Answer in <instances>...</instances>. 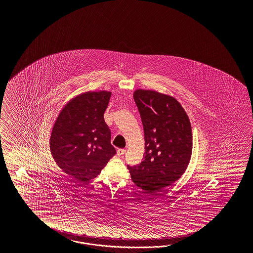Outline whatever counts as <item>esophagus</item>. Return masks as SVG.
Returning <instances> with one entry per match:
<instances>
[{"label": "esophagus", "mask_w": 253, "mask_h": 253, "mask_svg": "<svg viewBox=\"0 0 253 253\" xmlns=\"http://www.w3.org/2000/svg\"><path fill=\"white\" fill-rule=\"evenodd\" d=\"M126 152V150L125 149H122V148H120V149H118V151H117V155L119 156V157H122L123 156L124 154Z\"/></svg>", "instance_id": "34e87169"}]
</instances>
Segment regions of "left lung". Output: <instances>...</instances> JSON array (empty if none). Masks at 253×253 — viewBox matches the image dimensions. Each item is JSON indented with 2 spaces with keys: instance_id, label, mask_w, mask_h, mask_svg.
<instances>
[{
  "instance_id": "left-lung-1",
  "label": "left lung",
  "mask_w": 253,
  "mask_h": 253,
  "mask_svg": "<svg viewBox=\"0 0 253 253\" xmlns=\"http://www.w3.org/2000/svg\"><path fill=\"white\" fill-rule=\"evenodd\" d=\"M133 99L145 132V153L140 164L128 166L131 180L146 192L159 191L184 174L191 159V123L173 96L137 89Z\"/></svg>"
}]
</instances>
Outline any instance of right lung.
Returning a JSON list of instances; mask_svg holds the SVG:
<instances>
[{"mask_svg": "<svg viewBox=\"0 0 253 253\" xmlns=\"http://www.w3.org/2000/svg\"><path fill=\"white\" fill-rule=\"evenodd\" d=\"M111 92L78 94L62 108L50 136V151L64 172L85 183L97 176L116 154L105 123Z\"/></svg>", "mask_w": 253, "mask_h": 253, "instance_id": "1", "label": "right lung"}]
</instances>
